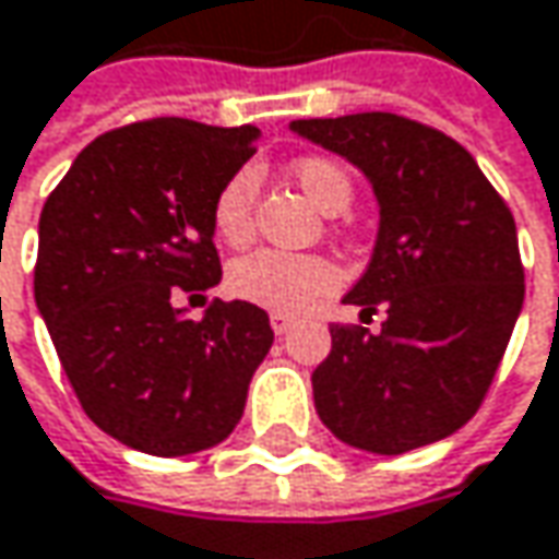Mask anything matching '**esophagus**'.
<instances>
[{
	"label": "esophagus",
	"instance_id": "34e87169",
	"mask_svg": "<svg viewBox=\"0 0 559 559\" xmlns=\"http://www.w3.org/2000/svg\"><path fill=\"white\" fill-rule=\"evenodd\" d=\"M294 326H297V320H294V317H284V313H272V330L278 332V335L290 332Z\"/></svg>",
	"mask_w": 559,
	"mask_h": 559
}]
</instances>
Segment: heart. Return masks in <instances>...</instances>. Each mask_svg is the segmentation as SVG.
Here are the masks:
<instances>
[{
	"label": "heart",
	"instance_id": "b5f03b06",
	"mask_svg": "<svg viewBox=\"0 0 559 559\" xmlns=\"http://www.w3.org/2000/svg\"><path fill=\"white\" fill-rule=\"evenodd\" d=\"M290 178L323 214H342L355 198L352 173L330 156L297 159L290 166ZM255 194H259V176L249 166L236 169L214 194L211 224L227 246H246L252 239ZM338 281H342L338 269L323 255L259 249L229 265L227 287L233 297L265 307L272 313H300L313 300L332 294Z\"/></svg>",
	"mask_w": 559,
	"mask_h": 559
}]
</instances>
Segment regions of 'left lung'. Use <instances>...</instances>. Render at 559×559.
<instances>
[{
  "mask_svg": "<svg viewBox=\"0 0 559 559\" xmlns=\"http://www.w3.org/2000/svg\"><path fill=\"white\" fill-rule=\"evenodd\" d=\"M290 130L355 163L381 204L374 255L345 304L381 330L330 326L313 371L323 426L371 454L441 441L477 409L525 300L509 204L448 133L390 111L304 118Z\"/></svg>",
  "mask_w": 559,
  "mask_h": 559,
  "instance_id": "left-lung-1",
  "label": "left lung"
}]
</instances>
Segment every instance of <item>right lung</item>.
Wrapping results in <instances>:
<instances>
[{
  "label": "right lung",
  "mask_w": 559,
  "mask_h": 559,
  "mask_svg": "<svg viewBox=\"0 0 559 559\" xmlns=\"http://www.w3.org/2000/svg\"><path fill=\"white\" fill-rule=\"evenodd\" d=\"M259 130L153 118L95 136L50 191L34 300L85 416L156 457L214 448L236 429L269 355V313L211 300L221 281L211 204L255 153Z\"/></svg>",
  "instance_id": "add662e5"
}]
</instances>
